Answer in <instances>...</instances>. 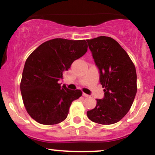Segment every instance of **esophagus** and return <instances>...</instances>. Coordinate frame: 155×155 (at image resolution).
Returning <instances> with one entry per match:
<instances>
[{
    "mask_svg": "<svg viewBox=\"0 0 155 155\" xmlns=\"http://www.w3.org/2000/svg\"><path fill=\"white\" fill-rule=\"evenodd\" d=\"M82 95L84 96V97H89V95H87V94H86V93H84V92H83Z\"/></svg>",
    "mask_w": 155,
    "mask_h": 155,
    "instance_id": "1",
    "label": "esophagus"
}]
</instances>
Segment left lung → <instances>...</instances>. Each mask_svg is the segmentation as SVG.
<instances>
[{"instance_id":"1","label":"left lung","mask_w":155,"mask_h":155,"mask_svg":"<svg viewBox=\"0 0 155 155\" xmlns=\"http://www.w3.org/2000/svg\"><path fill=\"white\" fill-rule=\"evenodd\" d=\"M87 41L104 88V97L97 99L96 106L87 114L96 123L114 124L127 114L134 101L136 68L127 52L111 37L99 36Z\"/></svg>"}]
</instances>
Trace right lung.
Returning <instances> with one entry per match:
<instances>
[{
	"instance_id": "1",
	"label": "right lung",
	"mask_w": 155,
	"mask_h": 155,
	"mask_svg": "<svg viewBox=\"0 0 155 155\" xmlns=\"http://www.w3.org/2000/svg\"><path fill=\"white\" fill-rule=\"evenodd\" d=\"M87 51L85 40L54 38L41 44L26 60L20 90L27 111L37 122L50 125L66 119L71 103L82 92L68 90L58 81Z\"/></svg>"
}]
</instances>
